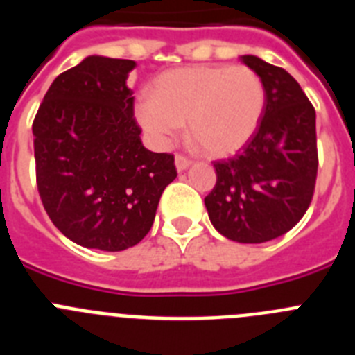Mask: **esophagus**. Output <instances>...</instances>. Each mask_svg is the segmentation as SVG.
Segmentation results:
<instances>
[{
    "instance_id": "esophagus-1",
    "label": "esophagus",
    "mask_w": 355,
    "mask_h": 355,
    "mask_svg": "<svg viewBox=\"0 0 355 355\" xmlns=\"http://www.w3.org/2000/svg\"><path fill=\"white\" fill-rule=\"evenodd\" d=\"M190 165H192V162H190V159H188V158H184V156H181V155L175 156V168H178V172L187 171V168L190 167Z\"/></svg>"
}]
</instances>
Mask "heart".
I'll list each match as a JSON object with an SVG mask.
<instances>
[{
  "label": "heart",
  "mask_w": 355,
  "mask_h": 355,
  "mask_svg": "<svg viewBox=\"0 0 355 355\" xmlns=\"http://www.w3.org/2000/svg\"><path fill=\"white\" fill-rule=\"evenodd\" d=\"M266 105L265 83L252 69L184 67L159 74L135 117L156 146L165 147L188 124V139L209 156H227L258 131Z\"/></svg>",
  "instance_id": "1"
}]
</instances>
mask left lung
<instances>
[{"label":"left lung","mask_w":355,"mask_h":355,"mask_svg":"<svg viewBox=\"0 0 355 355\" xmlns=\"http://www.w3.org/2000/svg\"><path fill=\"white\" fill-rule=\"evenodd\" d=\"M241 62L265 83L258 131L233 158L215 162L216 183L205 197L213 227L240 243H263L288 233L315 192L316 114L284 69L254 55Z\"/></svg>","instance_id":"8db88e82"}]
</instances>
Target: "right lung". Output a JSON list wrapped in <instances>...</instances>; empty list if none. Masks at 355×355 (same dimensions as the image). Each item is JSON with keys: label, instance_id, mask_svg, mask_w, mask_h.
<instances>
[{"label": "right lung", "instance_id": "1", "mask_svg": "<svg viewBox=\"0 0 355 355\" xmlns=\"http://www.w3.org/2000/svg\"><path fill=\"white\" fill-rule=\"evenodd\" d=\"M135 65L87 56L55 78L31 128L44 209L62 234L87 249L137 245L178 175L174 156L142 146L126 85Z\"/></svg>", "mask_w": 355, "mask_h": 355}]
</instances>
